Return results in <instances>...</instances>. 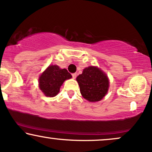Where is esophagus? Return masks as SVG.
<instances>
[{"instance_id": "esophagus-1", "label": "esophagus", "mask_w": 152, "mask_h": 152, "mask_svg": "<svg viewBox=\"0 0 152 152\" xmlns=\"http://www.w3.org/2000/svg\"><path fill=\"white\" fill-rule=\"evenodd\" d=\"M72 77L73 78H76V73H74V74H72Z\"/></svg>"}]
</instances>
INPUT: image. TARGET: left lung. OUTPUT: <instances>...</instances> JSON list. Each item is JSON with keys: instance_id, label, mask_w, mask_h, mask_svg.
Segmentation results:
<instances>
[{"instance_id": "obj_1", "label": "left lung", "mask_w": 152, "mask_h": 152, "mask_svg": "<svg viewBox=\"0 0 152 152\" xmlns=\"http://www.w3.org/2000/svg\"><path fill=\"white\" fill-rule=\"evenodd\" d=\"M82 96L90 102L99 101L107 94L109 81L105 73L96 66L84 69L76 78Z\"/></svg>"}]
</instances>
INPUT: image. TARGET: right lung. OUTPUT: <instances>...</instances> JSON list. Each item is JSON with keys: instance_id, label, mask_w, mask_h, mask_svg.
I'll return each mask as SVG.
<instances>
[{"instance_id": "add662e5", "label": "right lung", "mask_w": 152, "mask_h": 152, "mask_svg": "<svg viewBox=\"0 0 152 152\" xmlns=\"http://www.w3.org/2000/svg\"><path fill=\"white\" fill-rule=\"evenodd\" d=\"M71 78V75L66 69H61L56 65H51L40 76L39 88L46 96L54 97L59 92L64 81Z\"/></svg>"}]
</instances>
